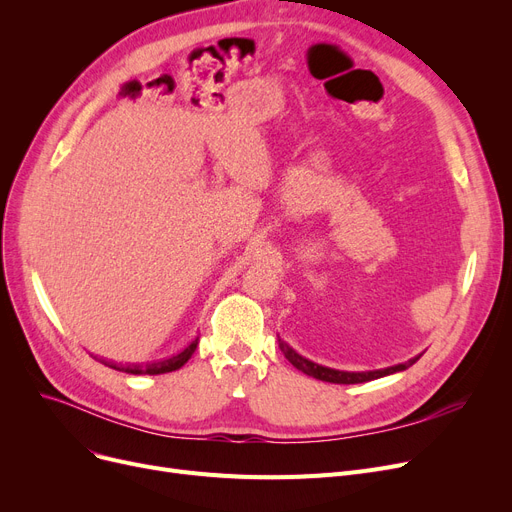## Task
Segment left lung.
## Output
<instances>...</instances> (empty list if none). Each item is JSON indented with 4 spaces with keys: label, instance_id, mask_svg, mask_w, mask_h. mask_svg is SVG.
Returning <instances> with one entry per match:
<instances>
[{
    "label": "left lung",
    "instance_id": "1",
    "mask_svg": "<svg viewBox=\"0 0 512 512\" xmlns=\"http://www.w3.org/2000/svg\"><path fill=\"white\" fill-rule=\"evenodd\" d=\"M280 342V351L284 353V357L297 367L299 371L311 375V378L315 380H321V382H330V384H363V382H371V380H378V378H384V375H390V373H396V371H402L411 367L417 359H411L409 363H400V365H394V367H388V369H378V371H363V373H351V371H336V369H330V367H321L305 357H301L299 353H294L292 348L284 342V340H278Z\"/></svg>",
    "mask_w": 512,
    "mask_h": 512
}]
</instances>
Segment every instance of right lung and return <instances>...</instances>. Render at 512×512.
<instances>
[{
  "label": "right lung",
  "mask_w": 512,
  "mask_h": 512,
  "mask_svg": "<svg viewBox=\"0 0 512 512\" xmlns=\"http://www.w3.org/2000/svg\"><path fill=\"white\" fill-rule=\"evenodd\" d=\"M199 344V338H195L191 344H188L184 351L172 359H166V361H159V363H151V365H114V363H105L110 365L118 371H124V373H134V375H159V373H170V371H176L180 369L188 359H191V355L195 353V348Z\"/></svg>",
  "instance_id": "right-lung-1"
}]
</instances>
